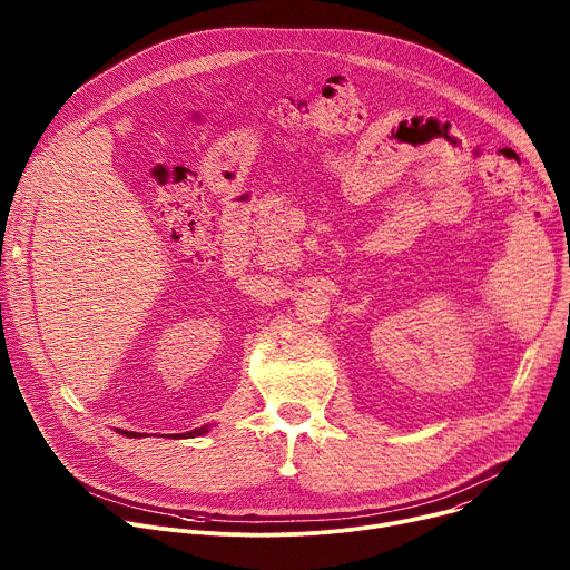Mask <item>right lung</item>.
Here are the masks:
<instances>
[{
	"mask_svg": "<svg viewBox=\"0 0 570 570\" xmlns=\"http://www.w3.org/2000/svg\"><path fill=\"white\" fill-rule=\"evenodd\" d=\"M117 433H121V435H126V438H144L146 433H135V431H124V429H115ZM209 431V424L207 426H203V429H196V431H189V433H176V435H161V438H198V435H205Z\"/></svg>",
	"mask_w": 570,
	"mask_h": 570,
	"instance_id": "obj_1",
	"label": "right lung"
}]
</instances>
